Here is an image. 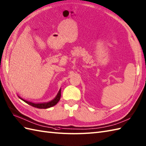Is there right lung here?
Here are the masks:
<instances>
[{"instance_id":"1","label":"right lung","mask_w":146,"mask_h":146,"mask_svg":"<svg viewBox=\"0 0 146 146\" xmlns=\"http://www.w3.org/2000/svg\"><path fill=\"white\" fill-rule=\"evenodd\" d=\"M18 96L20 100H22V101H24V102H25L26 103H27L28 104L30 105V106H32L33 107L39 108V109H46V108H51V107H52L53 106H55V105H56L58 103V101H60V98H61V88L59 90L58 93L56 97L54 98L53 100H52V101H48V102L33 103V102H32V101H27V100L23 99L22 98L20 97L19 96Z\"/></svg>"}]
</instances>
